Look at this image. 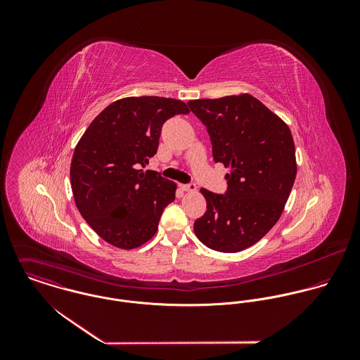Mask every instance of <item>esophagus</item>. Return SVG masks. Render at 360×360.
I'll use <instances>...</instances> for the list:
<instances>
[{"label": "esophagus", "instance_id": "34e87169", "mask_svg": "<svg viewBox=\"0 0 360 360\" xmlns=\"http://www.w3.org/2000/svg\"><path fill=\"white\" fill-rule=\"evenodd\" d=\"M180 188L183 191H188V193H194L197 191V186L194 183H190V184H180Z\"/></svg>", "mask_w": 360, "mask_h": 360}]
</instances>
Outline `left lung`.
<instances>
[{"instance_id": "8db88e82", "label": "left lung", "mask_w": 360, "mask_h": 360, "mask_svg": "<svg viewBox=\"0 0 360 360\" xmlns=\"http://www.w3.org/2000/svg\"><path fill=\"white\" fill-rule=\"evenodd\" d=\"M204 123L214 162L230 166L227 190H201L204 216L194 221L198 240L219 252H240L280 219L297 176L288 126L250 94L188 101Z\"/></svg>"}]
</instances>
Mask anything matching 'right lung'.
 Returning <instances> with one entry per match:
<instances>
[{
  "label": "right lung",
  "instance_id": "obj_1",
  "mask_svg": "<svg viewBox=\"0 0 360 360\" xmlns=\"http://www.w3.org/2000/svg\"><path fill=\"white\" fill-rule=\"evenodd\" d=\"M180 100L129 97L91 122L70 165L75 202L90 227L113 247L133 250L154 237L176 183L144 172L159 146L163 123L188 113Z\"/></svg>",
  "mask_w": 360,
  "mask_h": 360
}]
</instances>
